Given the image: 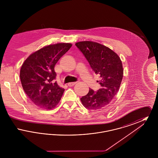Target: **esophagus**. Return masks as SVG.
<instances>
[{"instance_id":"obj_1","label":"esophagus","mask_w":158,"mask_h":158,"mask_svg":"<svg viewBox=\"0 0 158 158\" xmlns=\"http://www.w3.org/2000/svg\"><path fill=\"white\" fill-rule=\"evenodd\" d=\"M76 83H77L76 82H75L69 83H68V85L69 86H70H70H74V85H75Z\"/></svg>"}]
</instances>
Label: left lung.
Returning a JSON list of instances; mask_svg holds the SVG:
<instances>
[{"instance_id": "obj_1", "label": "left lung", "mask_w": 158, "mask_h": 158, "mask_svg": "<svg viewBox=\"0 0 158 158\" xmlns=\"http://www.w3.org/2000/svg\"><path fill=\"white\" fill-rule=\"evenodd\" d=\"M76 46L89 62L90 68L99 76L101 88L95 92L89 88L81 98L82 105L90 110H97L110 104L120 88L123 68L119 56L105 45L93 41H81Z\"/></svg>"}]
</instances>
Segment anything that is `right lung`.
Returning a JSON list of instances; mask_svg holds the SVG:
<instances>
[{
    "label": "right lung",
    "mask_w": 158,
    "mask_h": 158,
    "mask_svg": "<svg viewBox=\"0 0 158 158\" xmlns=\"http://www.w3.org/2000/svg\"><path fill=\"white\" fill-rule=\"evenodd\" d=\"M72 45L58 43L45 46L31 54L23 63L20 70L23 89L40 108L51 110L60 102L64 89L54 81V66Z\"/></svg>",
    "instance_id": "obj_1"
}]
</instances>
